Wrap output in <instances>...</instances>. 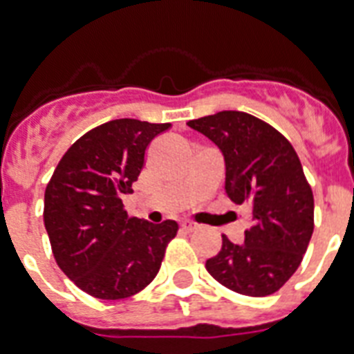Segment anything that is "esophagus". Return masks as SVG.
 <instances>
[{"label": "esophagus", "mask_w": 354, "mask_h": 354, "mask_svg": "<svg viewBox=\"0 0 354 354\" xmlns=\"http://www.w3.org/2000/svg\"><path fill=\"white\" fill-rule=\"evenodd\" d=\"M182 230L185 233H193V232H198L200 226H198V224H194V222L185 221V222H182Z\"/></svg>", "instance_id": "34e87169"}]
</instances>
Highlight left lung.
Returning <instances> with one entry per match:
<instances>
[{
    "label": "left lung",
    "instance_id": "8db88e82",
    "mask_svg": "<svg viewBox=\"0 0 354 354\" xmlns=\"http://www.w3.org/2000/svg\"><path fill=\"white\" fill-rule=\"evenodd\" d=\"M221 149L226 194L252 207L244 242L222 235V248L205 261L221 285L244 296H270L301 264L314 232V196L296 150L268 122L224 110L187 122Z\"/></svg>",
    "mask_w": 354,
    "mask_h": 354
}]
</instances>
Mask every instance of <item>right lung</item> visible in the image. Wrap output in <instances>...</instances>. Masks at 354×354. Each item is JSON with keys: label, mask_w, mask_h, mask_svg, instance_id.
<instances>
[{"label": "right lung", "mask_w": 354, "mask_h": 354, "mask_svg": "<svg viewBox=\"0 0 354 354\" xmlns=\"http://www.w3.org/2000/svg\"><path fill=\"white\" fill-rule=\"evenodd\" d=\"M171 122L115 119L77 139L46 187L44 224L53 255L80 290L124 299L160 272L178 224L128 218L122 194L143 169L145 150Z\"/></svg>", "instance_id": "1"}]
</instances>
